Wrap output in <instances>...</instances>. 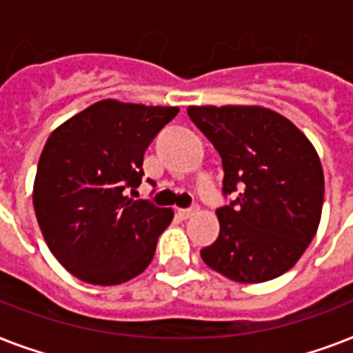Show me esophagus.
Segmentation results:
<instances>
[{"mask_svg": "<svg viewBox=\"0 0 353 353\" xmlns=\"http://www.w3.org/2000/svg\"><path fill=\"white\" fill-rule=\"evenodd\" d=\"M198 210H199V207H198V205H196V207H192V209H177V214L187 220V218H190V216L196 214Z\"/></svg>", "mask_w": 353, "mask_h": 353, "instance_id": "1", "label": "esophagus"}]
</instances>
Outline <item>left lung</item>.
<instances>
[{"label":"left lung","mask_w":353,"mask_h":353,"mask_svg":"<svg viewBox=\"0 0 353 353\" xmlns=\"http://www.w3.org/2000/svg\"><path fill=\"white\" fill-rule=\"evenodd\" d=\"M187 113L220 154L223 192L240 190L216 210L220 234L201 249L203 262L240 284L290 271L323 214L324 172L312 141L263 106H188Z\"/></svg>","instance_id":"left-lung-1"}]
</instances>
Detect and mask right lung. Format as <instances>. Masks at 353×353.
<instances>
[{
	"label": "right lung",
	"mask_w": 353,
	"mask_h": 353,
	"mask_svg": "<svg viewBox=\"0 0 353 353\" xmlns=\"http://www.w3.org/2000/svg\"><path fill=\"white\" fill-rule=\"evenodd\" d=\"M176 106L99 101L62 122L41 150L32 205L49 251L93 285L135 279L154 258L172 209L133 201L143 155Z\"/></svg>",
	"instance_id": "1"
}]
</instances>
